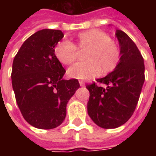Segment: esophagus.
I'll use <instances>...</instances> for the list:
<instances>
[{"mask_svg":"<svg viewBox=\"0 0 156 156\" xmlns=\"http://www.w3.org/2000/svg\"><path fill=\"white\" fill-rule=\"evenodd\" d=\"M79 84H80V86H82V87L85 86L84 81H83V80H79Z\"/></svg>","mask_w":156,"mask_h":156,"instance_id":"obj_1","label":"esophagus"}]
</instances>
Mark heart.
<instances>
[{
  "instance_id": "1",
  "label": "heart",
  "mask_w": 156,
  "mask_h": 156,
  "mask_svg": "<svg viewBox=\"0 0 156 156\" xmlns=\"http://www.w3.org/2000/svg\"><path fill=\"white\" fill-rule=\"evenodd\" d=\"M78 48L85 51L87 61L73 65L68 69L72 78L87 79L98 76L100 73H108L119 62L120 48L110 37L98 29H90L80 32L76 38V45L67 40L58 42L55 47V55L64 65H71L78 58Z\"/></svg>"
}]
</instances>
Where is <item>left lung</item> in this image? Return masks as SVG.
<instances>
[{
  "label": "left lung",
  "mask_w": 156,
  "mask_h": 156,
  "mask_svg": "<svg viewBox=\"0 0 156 156\" xmlns=\"http://www.w3.org/2000/svg\"><path fill=\"white\" fill-rule=\"evenodd\" d=\"M121 57L117 67L106 77L86 85L89 91L88 114L99 127L115 129L134 114L144 82V58L130 37L116 31Z\"/></svg>",
  "instance_id": "obj_1"
}]
</instances>
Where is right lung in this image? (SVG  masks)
I'll return each instance as SVG.
<instances>
[{"label":"right lung","instance_id":"obj_1","mask_svg":"<svg viewBox=\"0 0 156 156\" xmlns=\"http://www.w3.org/2000/svg\"><path fill=\"white\" fill-rule=\"evenodd\" d=\"M62 37L60 30L38 31L23 42L13 60L16 100L25 120L37 129L59 126L68 100L80 87L76 78L62 79L66 71L54 51Z\"/></svg>","mask_w":156,"mask_h":156}]
</instances>
